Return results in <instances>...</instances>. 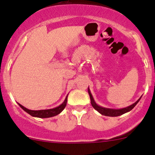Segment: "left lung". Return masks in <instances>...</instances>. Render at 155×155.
<instances>
[{"instance_id": "1", "label": "left lung", "mask_w": 155, "mask_h": 155, "mask_svg": "<svg viewBox=\"0 0 155 155\" xmlns=\"http://www.w3.org/2000/svg\"><path fill=\"white\" fill-rule=\"evenodd\" d=\"M88 94L89 96H90V98H91V103L93 107H94L95 110H97V111L99 112L101 114L104 115V116H107V117H118L120 116V115L123 114L127 113V112L130 111L134 107H135V105L138 103V102L140 101V99H141V97L136 102L131 105L130 106H128L126 107H124V108H121V109H112V108H106V107H103L102 106H99V105H97V103L95 102L94 101V98H93V96L91 94L90 89L88 88Z\"/></svg>"}]
</instances>
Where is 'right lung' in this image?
I'll use <instances>...</instances> for the list:
<instances>
[{"mask_svg":"<svg viewBox=\"0 0 155 155\" xmlns=\"http://www.w3.org/2000/svg\"><path fill=\"white\" fill-rule=\"evenodd\" d=\"M67 102H68V96L65 98L64 101L62 102V104L59 105V106L54 107V108L51 109H48V110H30V109L26 108L25 107H24L21 104L18 103L24 110H25L27 113H28L29 114H30L31 116L35 117H39V118H48V117H52L58 115V114L61 113L63 110L64 109V107H66Z\"/></svg>","mask_w":155,"mask_h":155,"instance_id":"right-lung-1","label":"right lung"}]
</instances>
